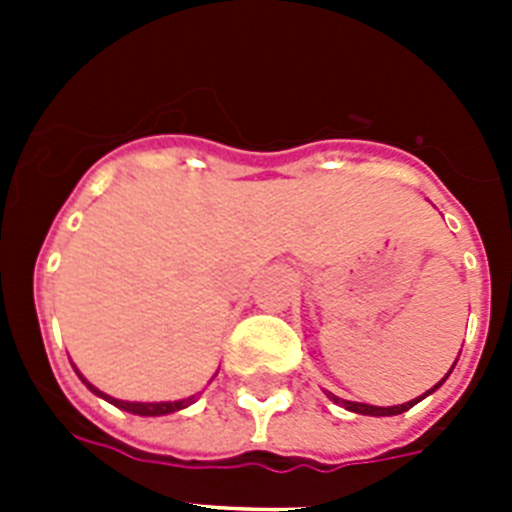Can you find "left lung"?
<instances>
[{
	"label": "left lung",
	"mask_w": 512,
	"mask_h": 512,
	"mask_svg": "<svg viewBox=\"0 0 512 512\" xmlns=\"http://www.w3.org/2000/svg\"><path fill=\"white\" fill-rule=\"evenodd\" d=\"M459 361V359H456ZM456 361H454V366H456ZM454 366H451V372H454ZM449 372V374H451ZM449 374H446V377H449ZM446 377L441 379V382L436 384V387H431V390L425 392V395H420V397H415V400H410V402H402V405H392V408H379V405H366V402H348V400H341V397H336V395H330L328 392V397L333 402H336V405H343V408L346 410H351V413H359V415H400V413H405V410H410L413 408V405H418L420 400H425V397L431 395V392H436L438 387H441L443 382H446Z\"/></svg>",
	"instance_id": "8db88e82"
}]
</instances>
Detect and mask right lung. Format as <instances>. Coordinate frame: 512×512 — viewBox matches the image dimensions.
<instances>
[{
	"label": "right lung",
	"instance_id": "obj_1",
	"mask_svg": "<svg viewBox=\"0 0 512 512\" xmlns=\"http://www.w3.org/2000/svg\"><path fill=\"white\" fill-rule=\"evenodd\" d=\"M76 374H79V372H76ZM79 377H81V374H79ZM81 382L87 384V387L94 392V395H99V397H102V400L112 402L115 408L125 410V413H133V415H146V418H151V415L176 413V410L189 408V405H192V402L197 400V397L192 395V397H187V400H176V402H125V400H117V397H110V395H104V392H99L97 387H94V384H89L84 377H81Z\"/></svg>",
	"mask_w": 512,
	"mask_h": 512
}]
</instances>
